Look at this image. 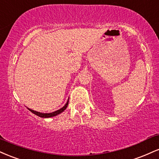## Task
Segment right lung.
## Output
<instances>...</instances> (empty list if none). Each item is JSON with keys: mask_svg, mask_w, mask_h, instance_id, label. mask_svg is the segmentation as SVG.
<instances>
[{"mask_svg": "<svg viewBox=\"0 0 159 159\" xmlns=\"http://www.w3.org/2000/svg\"><path fill=\"white\" fill-rule=\"evenodd\" d=\"M68 102H69V98L68 99V101H67V102L65 104V106H63L62 108H61L60 109L57 110V111H53V112H51V113H42V112H39V111H34V110L29 109V108H27V109H29L30 111H31V112H33V114H35V115H36L37 116H39L40 117H44V118H48V117H51L57 116V115H59V114H61V112H62V111H64L66 109V108L68 107Z\"/></svg>", "mask_w": 159, "mask_h": 159, "instance_id": "1", "label": "right lung"}]
</instances>
